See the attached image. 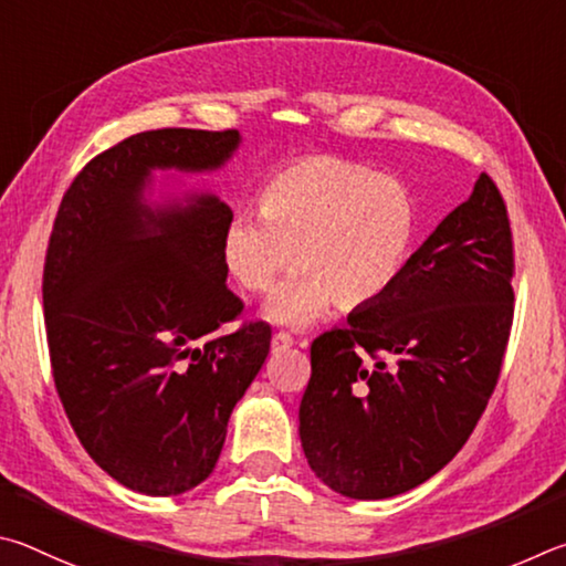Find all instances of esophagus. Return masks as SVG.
Segmentation results:
<instances>
[{
	"label": "esophagus",
	"mask_w": 566,
	"mask_h": 566,
	"mask_svg": "<svg viewBox=\"0 0 566 566\" xmlns=\"http://www.w3.org/2000/svg\"><path fill=\"white\" fill-rule=\"evenodd\" d=\"M293 343H295V340H293L291 333H275V335H273V350H275V353L291 348Z\"/></svg>",
	"instance_id": "obj_1"
}]
</instances>
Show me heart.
Segmentation results:
<instances>
[{
    "label": "heart",
    "instance_id": "obj_1",
    "mask_svg": "<svg viewBox=\"0 0 566 566\" xmlns=\"http://www.w3.org/2000/svg\"><path fill=\"white\" fill-rule=\"evenodd\" d=\"M418 231V211L395 176L343 156H303L261 193V216H235L223 233V263L248 293L273 291L277 323L308 325L331 308L358 311L392 289Z\"/></svg>",
    "mask_w": 566,
    "mask_h": 566
}]
</instances>
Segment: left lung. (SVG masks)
<instances>
[{"label":"left lung","mask_w":566,"mask_h":566,"mask_svg":"<svg viewBox=\"0 0 566 566\" xmlns=\"http://www.w3.org/2000/svg\"><path fill=\"white\" fill-rule=\"evenodd\" d=\"M512 275L507 206L482 174L380 301L313 340L301 442L331 490L395 497L462 450L500 380Z\"/></svg>","instance_id":"left-lung-1"}]
</instances>
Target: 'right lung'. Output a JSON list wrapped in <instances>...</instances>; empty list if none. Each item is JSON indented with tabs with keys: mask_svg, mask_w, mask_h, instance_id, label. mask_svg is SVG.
<instances>
[{
	"mask_svg": "<svg viewBox=\"0 0 566 566\" xmlns=\"http://www.w3.org/2000/svg\"><path fill=\"white\" fill-rule=\"evenodd\" d=\"M238 144L235 128L128 136L76 174L49 235L42 295L59 400L98 468L151 497L213 472L271 325L216 333L243 311L226 285L231 208L201 193L151 211L142 191L154 168L213 171Z\"/></svg>",
	"mask_w": 566,
	"mask_h": 566,
	"instance_id": "right-lung-1",
	"label": "right lung"
}]
</instances>
